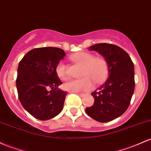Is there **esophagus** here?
Wrapping results in <instances>:
<instances>
[{
    "label": "esophagus",
    "mask_w": 151,
    "mask_h": 151,
    "mask_svg": "<svg viewBox=\"0 0 151 151\" xmlns=\"http://www.w3.org/2000/svg\"><path fill=\"white\" fill-rule=\"evenodd\" d=\"M77 94H78L79 96H80V97H84V96H85V94H84V93H78V92H77Z\"/></svg>",
    "instance_id": "obj_1"
}]
</instances>
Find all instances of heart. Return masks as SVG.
<instances>
[{
    "label": "heart",
    "instance_id": "heart-1",
    "mask_svg": "<svg viewBox=\"0 0 151 151\" xmlns=\"http://www.w3.org/2000/svg\"><path fill=\"white\" fill-rule=\"evenodd\" d=\"M73 62L83 66L82 76L84 78L74 80L65 84L66 89L70 91H88L92 87V81L100 84L108 77L110 67L107 59L102 57H94L89 52H79L71 56ZM56 73L62 80L68 79L67 66L64 62H59L56 67Z\"/></svg>",
    "mask_w": 151,
    "mask_h": 151
}]
</instances>
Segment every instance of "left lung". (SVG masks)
Masks as SVG:
<instances>
[{
	"label": "left lung",
	"instance_id": "8db88e82",
	"mask_svg": "<svg viewBox=\"0 0 151 151\" xmlns=\"http://www.w3.org/2000/svg\"><path fill=\"white\" fill-rule=\"evenodd\" d=\"M89 50L98 51L107 59L110 75L103 85L91 93L94 104L85 111L97 121L110 122L122 115L130 105L135 89L134 64L126 51L115 44H97Z\"/></svg>",
	"mask_w": 151,
	"mask_h": 151
}]
</instances>
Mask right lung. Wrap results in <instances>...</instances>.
<instances>
[{"label":"right lung","mask_w":151,"mask_h":151,"mask_svg":"<svg viewBox=\"0 0 151 151\" xmlns=\"http://www.w3.org/2000/svg\"><path fill=\"white\" fill-rule=\"evenodd\" d=\"M65 55L59 48H36L20 61L18 95L25 110L36 119L50 120L62 110L67 93L58 88L62 82L55 69Z\"/></svg>","instance_id":"add662e5"}]
</instances>
